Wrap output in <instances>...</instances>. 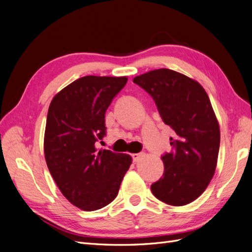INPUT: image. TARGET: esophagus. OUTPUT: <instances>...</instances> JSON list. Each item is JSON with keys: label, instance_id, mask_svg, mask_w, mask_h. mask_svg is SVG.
Segmentation results:
<instances>
[{"label": "esophagus", "instance_id": "1", "mask_svg": "<svg viewBox=\"0 0 252 252\" xmlns=\"http://www.w3.org/2000/svg\"><path fill=\"white\" fill-rule=\"evenodd\" d=\"M143 156H144L143 152H139V154H132V155H131L133 162H139L140 159L143 158Z\"/></svg>", "mask_w": 252, "mask_h": 252}]
</instances>
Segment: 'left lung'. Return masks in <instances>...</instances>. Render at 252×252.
<instances>
[{"label":"left lung","mask_w":252,"mask_h":252,"mask_svg":"<svg viewBox=\"0 0 252 252\" xmlns=\"http://www.w3.org/2000/svg\"><path fill=\"white\" fill-rule=\"evenodd\" d=\"M154 98L161 118L172 128L174 151L162 157L164 174L151 185L154 195L171 206L196 200L216 171L220 125L209 96L201 84L167 68L133 79Z\"/></svg>","instance_id":"1"}]
</instances>
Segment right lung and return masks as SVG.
Wrapping results in <instances>:
<instances>
[{
	"mask_svg": "<svg viewBox=\"0 0 252 252\" xmlns=\"http://www.w3.org/2000/svg\"><path fill=\"white\" fill-rule=\"evenodd\" d=\"M127 77H86L53 96L44 135L47 167L61 192L75 207L94 211L118 195L132 158L97 149L106 134L105 113Z\"/></svg>",
	"mask_w": 252,
	"mask_h": 252,
	"instance_id": "right-lung-1",
	"label": "right lung"
}]
</instances>
